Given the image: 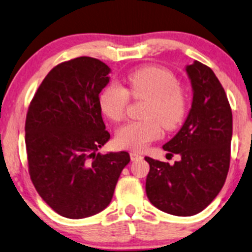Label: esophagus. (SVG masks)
Listing matches in <instances>:
<instances>
[{
    "instance_id": "obj_1",
    "label": "esophagus",
    "mask_w": 252,
    "mask_h": 252,
    "mask_svg": "<svg viewBox=\"0 0 252 252\" xmlns=\"http://www.w3.org/2000/svg\"><path fill=\"white\" fill-rule=\"evenodd\" d=\"M130 158H131L132 161H136V160H139V159H142L143 156L137 154V152H135V151H132V152H130Z\"/></svg>"
}]
</instances>
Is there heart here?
<instances>
[{"label":"heart","instance_id":"obj_1","mask_svg":"<svg viewBox=\"0 0 252 252\" xmlns=\"http://www.w3.org/2000/svg\"><path fill=\"white\" fill-rule=\"evenodd\" d=\"M126 84V89L117 84L106 86L98 103L108 119L120 122L126 116L130 96L145 101L141 110L143 119L126 123L116 132V143L121 148L141 151L160 137L161 126L172 131L184 122L189 100L176 75L163 67L137 69L128 75Z\"/></svg>","mask_w":252,"mask_h":252}]
</instances>
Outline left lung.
<instances>
[{"label": "left lung", "instance_id": "8db88e82", "mask_svg": "<svg viewBox=\"0 0 252 252\" xmlns=\"http://www.w3.org/2000/svg\"><path fill=\"white\" fill-rule=\"evenodd\" d=\"M186 71L193 88L192 108L179 132L163 146L180 160L170 165L145 157L150 202L177 216L197 214L220 193L230 166L232 136L231 108L214 72L199 62Z\"/></svg>", "mask_w": 252, "mask_h": 252}]
</instances>
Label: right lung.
<instances>
[{
    "instance_id": "right-lung-1",
    "label": "right lung",
    "mask_w": 252,
    "mask_h": 252,
    "mask_svg": "<svg viewBox=\"0 0 252 252\" xmlns=\"http://www.w3.org/2000/svg\"><path fill=\"white\" fill-rule=\"evenodd\" d=\"M109 72L91 57L58 63L29 106V174L41 199L63 218L85 219L103 211L130 161L126 151L97 152L110 138L98 103Z\"/></svg>"
}]
</instances>
